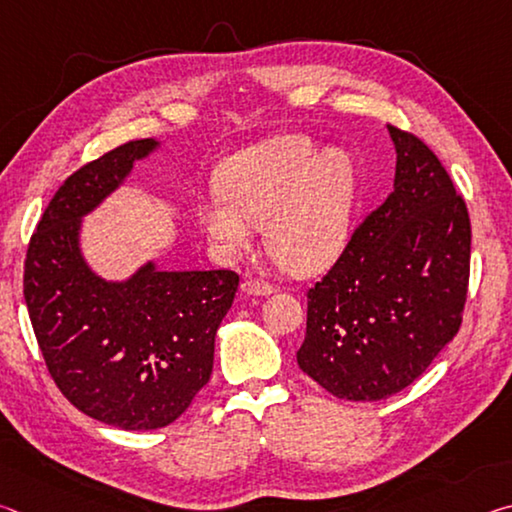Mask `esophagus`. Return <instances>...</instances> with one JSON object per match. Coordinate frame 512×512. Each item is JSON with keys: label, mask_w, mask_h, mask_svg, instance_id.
<instances>
[{"label": "esophagus", "mask_w": 512, "mask_h": 512, "mask_svg": "<svg viewBox=\"0 0 512 512\" xmlns=\"http://www.w3.org/2000/svg\"><path fill=\"white\" fill-rule=\"evenodd\" d=\"M241 291L248 293V296H271L275 287L264 280H255V277H250V280H244V284H241Z\"/></svg>", "instance_id": "esophagus-1"}]
</instances>
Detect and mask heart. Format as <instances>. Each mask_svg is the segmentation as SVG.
Segmentation results:
<instances>
[{"label": "heart", "instance_id": "b5f03b06", "mask_svg": "<svg viewBox=\"0 0 512 512\" xmlns=\"http://www.w3.org/2000/svg\"><path fill=\"white\" fill-rule=\"evenodd\" d=\"M216 187L196 201V219L221 255L244 253L266 225L275 262L309 275L332 264L348 241L359 173L348 153L284 135L225 158Z\"/></svg>", "mask_w": 512, "mask_h": 512}]
</instances>
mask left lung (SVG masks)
<instances>
[{
  "label": "left lung",
  "mask_w": 512,
  "mask_h": 512,
  "mask_svg": "<svg viewBox=\"0 0 512 512\" xmlns=\"http://www.w3.org/2000/svg\"><path fill=\"white\" fill-rule=\"evenodd\" d=\"M388 133L393 192L307 291L298 366L339 400L377 402L413 384L456 336L470 282L465 201L420 137Z\"/></svg>",
  "instance_id": "left-lung-1"
}]
</instances>
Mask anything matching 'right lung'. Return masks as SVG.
I'll return each instance as SVG.
<instances>
[{
  "label": "right lung",
  "mask_w": 512,
  "mask_h": 512,
  "mask_svg": "<svg viewBox=\"0 0 512 512\" xmlns=\"http://www.w3.org/2000/svg\"><path fill=\"white\" fill-rule=\"evenodd\" d=\"M126 142L74 171L51 198L24 259V300L51 379L90 418L126 431L167 427L210 381L214 336L235 271H160L108 282L81 253V219L158 149Z\"/></svg>",
  "instance_id": "obj_1"
}]
</instances>
